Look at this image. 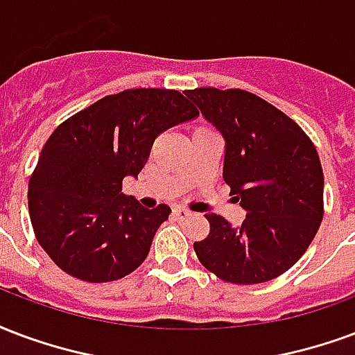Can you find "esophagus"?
<instances>
[{"instance_id": "1", "label": "esophagus", "mask_w": 355, "mask_h": 355, "mask_svg": "<svg viewBox=\"0 0 355 355\" xmlns=\"http://www.w3.org/2000/svg\"><path fill=\"white\" fill-rule=\"evenodd\" d=\"M173 216L177 218V220H186V218L191 216V212L182 209V207H177V209H173Z\"/></svg>"}]
</instances>
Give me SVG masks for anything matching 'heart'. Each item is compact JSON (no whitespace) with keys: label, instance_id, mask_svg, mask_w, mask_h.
<instances>
[{"label":"heart","instance_id":"b5f03b06","mask_svg":"<svg viewBox=\"0 0 355 355\" xmlns=\"http://www.w3.org/2000/svg\"><path fill=\"white\" fill-rule=\"evenodd\" d=\"M199 130H201V128H199Z\"/></svg>","mask_w":355,"mask_h":355}]
</instances>
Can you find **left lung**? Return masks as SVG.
Masks as SVG:
<instances>
[{"mask_svg":"<svg viewBox=\"0 0 355 355\" xmlns=\"http://www.w3.org/2000/svg\"><path fill=\"white\" fill-rule=\"evenodd\" d=\"M186 96L225 141L224 180L246 211L239 227L207 214L211 231L193 250L231 284H261L303 256L324 218V171L314 144L290 116L256 94L196 88Z\"/></svg>","mask_w":355,"mask_h":355,"instance_id":"obj_1","label":"left lung"}]
</instances>
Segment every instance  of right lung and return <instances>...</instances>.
Masks as SVG:
<instances>
[{
    "label": "right lung",
    "instance_id": "add662e5",
    "mask_svg": "<svg viewBox=\"0 0 355 355\" xmlns=\"http://www.w3.org/2000/svg\"><path fill=\"white\" fill-rule=\"evenodd\" d=\"M199 111L177 90L135 88L67 118L44 143L28 184L35 237L54 263L84 282H112L143 263L169 216L122 193L156 137Z\"/></svg>",
    "mask_w": 355,
    "mask_h": 355
}]
</instances>
